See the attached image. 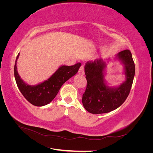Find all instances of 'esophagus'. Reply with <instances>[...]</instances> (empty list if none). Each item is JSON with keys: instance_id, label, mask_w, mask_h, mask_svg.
<instances>
[{"instance_id": "obj_1", "label": "esophagus", "mask_w": 153, "mask_h": 153, "mask_svg": "<svg viewBox=\"0 0 153 153\" xmlns=\"http://www.w3.org/2000/svg\"><path fill=\"white\" fill-rule=\"evenodd\" d=\"M78 73H79V74H80V75H84V66H82L80 69H79V71H78Z\"/></svg>"}]
</instances>
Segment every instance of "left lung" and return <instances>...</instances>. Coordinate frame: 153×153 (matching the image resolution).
Wrapping results in <instances>:
<instances>
[{
    "mask_svg": "<svg viewBox=\"0 0 153 153\" xmlns=\"http://www.w3.org/2000/svg\"><path fill=\"white\" fill-rule=\"evenodd\" d=\"M115 59L124 66L125 81L117 87H109L105 80L107 63L102 59L86 62L85 68L87 84L82 96L85 109L93 114H105L119 107L126 100L130 92L135 76V67L132 55L129 50L119 52Z\"/></svg>",
    "mask_w": 153,
    "mask_h": 153,
    "instance_id": "1",
    "label": "left lung"
}]
</instances>
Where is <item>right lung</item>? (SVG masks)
<instances>
[{"label": "right lung", "instance_id": "1", "mask_svg": "<svg viewBox=\"0 0 153 153\" xmlns=\"http://www.w3.org/2000/svg\"><path fill=\"white\" fill-rule=\"evenodd\" d=\"M18 54L14 67V74L18 89L25 98L34 106H43L50 103L57 94L61 86L77 73L81 63L73 66H61L48 79L39 84H27L20 76L17 71Z\"/></svg>", "mask_w": 153, "mask_h": 153}]
</instances>
